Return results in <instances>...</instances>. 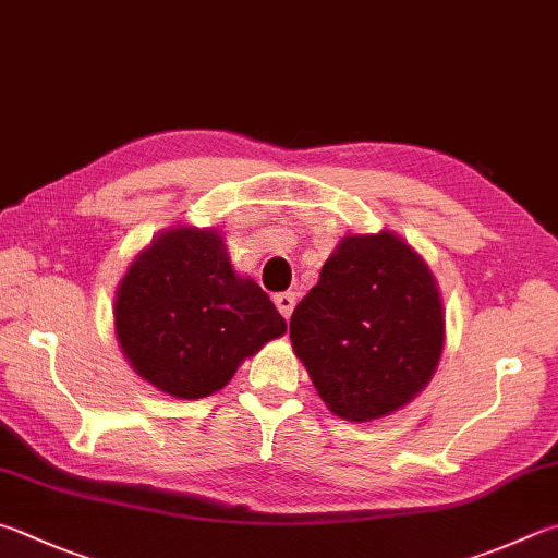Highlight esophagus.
Here are the masks:
<instances>
[{"mask_svg": "<svg viewBox=\"0 0 558 558\" xmlns=\"http://www.w3.org/2000/svg\"><path fill=\"white\" fill-rule=\"evenodd\" d=\"M272 302H276V307L280 310L282 317L290 319L292 310H295V292H278V295L272 298Z\"/></svg>", "mask_w": 558, "mask_h": 558, "instance_id": "34e87169", "label": "esophagus"}]
</instances>
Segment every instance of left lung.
Masks as SVG:
<instances>
[{"label":"left lung","mask_w":558,"mask_h":558,"mask_svg":"<svg viewBox=\"0 0 558 558\" xmlns=\"http://www.w3.org/2000/svg\"><path fill=\"white\" fill-rule=\"evenodd\" d=\"M290 341L333 414L380 420L427 388L439 366L437 280L392 231L343 236L292 312Z\"/></svg>","instance_id":"8db88e82"}]
</instances>
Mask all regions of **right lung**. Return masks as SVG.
<instances>
[{"label": "right lung", "instance_id": "add662e5", "mask_svg": "<svg viewBox=\"0 0 558 558\" xmlns=\"http://www.w3.org/2000/svg\"><path fill=\"white\" fill-rule=\"evenodd\" d=\"M119 347L141 378L173 398L217 392L288 324L258 282L231 268L217 229L175 227L150 241L114 300Z\"/></svg>", "mask_w": 558, "mask_h": 558}]
</instances>
